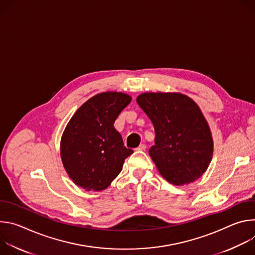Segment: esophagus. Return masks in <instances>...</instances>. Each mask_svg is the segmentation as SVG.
<instances>
[{
    "mask_svg": "<svg viewBox=\"0 0 255 255\" xmlns=\"http://www.w3.org/2000/svg\"><path fill=\"white\" fill-rule=\"evenodd\" d=\"M145 149H146V145H145L144 143L140 144L139 146L136 148V150H145Z\"/></svg>",
    "mask_w": 255,
    "mask_h": 255,
    "instance_id": "esophagus-1",
    "label": "esophagus"
}]
</instances>
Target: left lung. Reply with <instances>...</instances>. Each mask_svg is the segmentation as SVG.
<instances>
[{
  "instance_id": "obj_1",
  "label": "left lung",
  "mask_w": 255,
  "mask_h": 255,
  "mask_svg": "<svg viewBox=\"0 0 255 255\" xmlns=\"http://www.w3.org/2000/svg\"><path fill=\"white\" fill-rule=\"evenodd\" d=\"M137 103L154 126L149 154L160 174L176 186L200 177L211 161L213 139L198 105L175 93L142 94Z\"/></svg>"
}]
</instances>
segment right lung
<instances>
[{"mask_svg": "<svg viewBox=\"0 0 255 255\" xmlns=\"http://www.w3.org/2000/svg\"><path fill=\"white\" fill-rule=\"evenodd\" d=\"M131 100L123 93L99 94L87 101L68 122L61 138L60 155L76 185L88 191H102L121 172L133 150L124 146L114 123Z\"/></svg>", "mask_w": 255, "mask_h": 255, "instance_id": "add662e5", "label": "right lung"}]
</instances>
